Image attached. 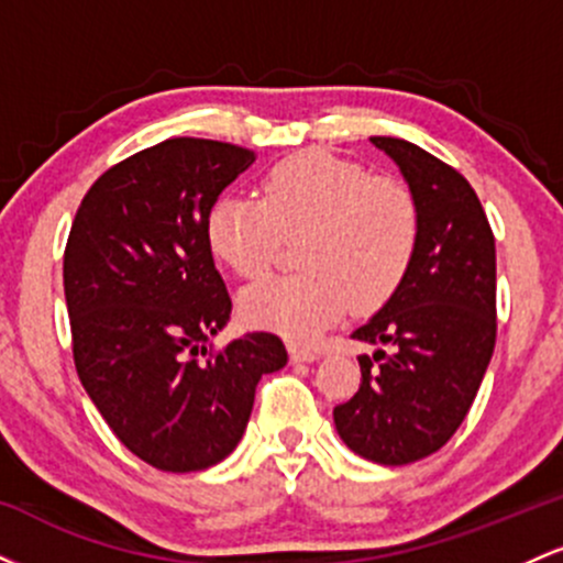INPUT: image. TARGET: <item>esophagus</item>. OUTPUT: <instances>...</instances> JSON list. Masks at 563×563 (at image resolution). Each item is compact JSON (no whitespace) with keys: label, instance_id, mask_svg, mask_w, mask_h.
Instances as JSON below:
<instances>
[{"label":"esophagus","instance_id":"34e87169","mask_svg":"<svg viewBox=\"0 0 563 563\" xmlns=\"http://www.w3.org/2000/svg\"><path fill=\"white\" fill-rule=\"evenodd\" d=\"M288 352H290V360H294V363H314V360H320V354L314 352V349H303V346L290 344Z\"/></svg>","mask_w":563,"mask_h":563}]
</instances>
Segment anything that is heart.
<instances>
[{"label": "heart", "mask_w": 563, "mask_h": 563, "mask_svg": "<svg viewBox=\"0 0 563 563\" xmlns=\"http://www.w3.org/2000/svg\"><path fill=\"white\" fill-rule=\"evenodd\" d=\"M301 238V273L264 277L241 294L249 325L290 341H314L349 303L376 309L402 286L421 241V209L391 177L325 151L277 161L260 198L222 196L206 214V243L241 277L269 267L283 238Z\"/></svg>", "instance_id": "heart-1"}]
</instances>
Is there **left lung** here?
<instances>
[{
	"label": "left lung",
	"mask_w": 563,
	"mask_h": 563,
	"mask_svg": "<svg viewBox=\"0 0 563 563\" xmlns=\"http://www.w3.org/2000/svg\"><path fill=\"white\" fill-rule=\"evenodd\" d=\"M371 142L416 196L421 241L402 286L352 333L376 352L333 423L360 457L405 466L448 444L493 360L495 238L463 174L407 140Z\"/></svg>",
	"instance_id": "left-lung-1"
}]
</instances>
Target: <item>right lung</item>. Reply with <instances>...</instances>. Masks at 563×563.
<instances>
[{
  "mask_svg": "<svg viewBox=\"0 0 563 563\" xmlns=\"http://www.w3.org/2000/svg\"><path fill=\"white\" fill-rule=\"evenodd\" d=\"M254 161L230 142L164 140L102 174L70 228L63 286L76 373L113 434L153 468L224 461L260 378L288 363L273 333L206 349L232 312L206 214Z\"/></svg>",
  "mask_w": 563,
  "mask_h": 563,
  "instance_id": "add662e5",
  "label": "right lung"
}]
</instances>
